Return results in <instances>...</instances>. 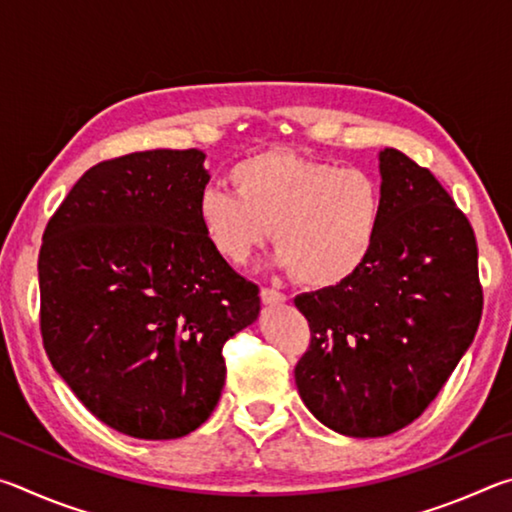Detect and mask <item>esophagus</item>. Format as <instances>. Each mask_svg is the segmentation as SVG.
Wrapping results in <instances>:
<instances>
[{"label":"esophagus","mask_w":512,"mask_h":512,"mask_svg":"<svg viewBox=\"0 0 512 512\" xmlns=\"http://www.w3.org/2000/svg\"><path fill=\"white\" fill-rule=\"evenodd\" d=\"M259 296H262L266 305H280V302L287 300V296H284L282 291L271 289V287H262V293H259Z\"/></svg>","instance_id":"1"}]
</instances>
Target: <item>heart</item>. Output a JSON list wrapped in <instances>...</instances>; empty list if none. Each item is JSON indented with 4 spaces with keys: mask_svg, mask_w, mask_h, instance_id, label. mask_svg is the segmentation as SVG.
<instances>
[{
    "mask_svg": "<svg viewBox=\"0 0 512 512\" xmlns=\"http://www.w3.org/2000/svg\"><path fill=\"white\" fill-rule=\"evenodd\" d=\"M235 192L205 189L198 221L230 264H246L273 228L277 264L311 289L336 287L366 262L384 198L368 171L291 151L248 155L230 171Z\"/></svg>",
    "mask_w": 512,
    "mask_h": 512,
    "instance_id": "b5f03b06",
    "label": "heart"
}]
</instances>
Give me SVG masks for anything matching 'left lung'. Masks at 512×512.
I'll use <instances>...</instances> for the list:
<instances>
[{
  "label": "left lung",
  "instance_id": "left-lung-1",
  "mask_svg": "<svg viewBox=\"0 0 512 512\" xmlns=\"http://www.w3.org/2000/svg\"><path fill=\"white\" fill-rule=\"evenodd\" d=\"M381 212L375 248L336 287L302 293L309 348L296 386L325 427L379 438L418 420L479 327V250L467 216L427 167L379 155Z\"/></svg>",
  "mask_w": 512,
  "mask_h": 512
}]
</instances>
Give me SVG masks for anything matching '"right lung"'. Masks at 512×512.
Masks as SVG:
<instances>
[{"mask_svg": "<svg viewBox=\"0 0 512 512\" xmlns=\"http://www.w3.org/2000/svg\"><path fill=\"white\" fill-rule=\"evenodd\" d=\"M203 160L196 149H158L94 164L42 235L51 366L85 409L133 438L201 427L225 384V341L259 314V287L198 221Z\"/></svg>", "mask_w": 512, "mask_h": 512, "instance_id": "add662e5", "label": "right lung"}]
</instances>
